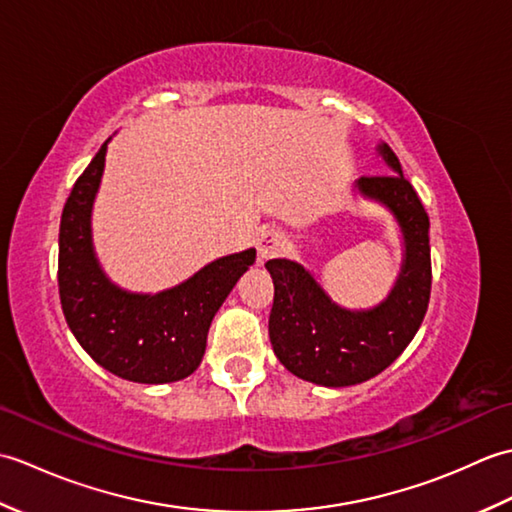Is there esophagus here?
<instances>
[{
	"label": "esophagus",
	"mask_w": 512,
	"mask_h": 512,
	"mask_svg": "<svg viewBox=\"0 0 512 512\" xmlns=\"http://www.w3.org/2000/svg\"><path fill=\"white\" fill-rule=\"evenodd\" d=\"M286 246V239L275 228H268V231H262V235L257 237V253L262 262L270 257H277L281 250Z\"/></svg>",
	"instance_id": "obj_1"
}]
</instances>
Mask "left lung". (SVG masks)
Listing matches in <instances>:
<instances>
[{"label": "left lung", "mask_w": 512, "mask_h": 512, "mask_svg": "<svg viewBox=\"0 0 512 512\" xmlns=\"http://www.w3.org/2000/svg\"><path fill=\"white\" fill-rule=\"evenodd\" d=\"M391 173L363 176L354 189L383 204L402 233V266L385 301L369 310H347L334 303L319 281L290 259H270L275 284L268 334L288 372L323 387H350L383 372L416 336L431 295L429 215L402 176L385 143L378 145Z\"/></svg>", "instance_id": "left-lung-1"}]
</instances>
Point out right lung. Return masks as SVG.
<instances>
[{"mask_svg": "<svg viewBox=\"0 0 512 512\" xmlns=\"http://www.w3.org/2000/svg\"><path fill=\"white\" fill-rule=\"evenodd\" d=\"M107 143L74 182L59 228V297L72 334L96 363L132 383L162 385L202 363L215 312L255 248L215 259L180 286L140 295L112 284L92 244V204L101 187Z\"/></svg>", "mask_w": 512, "mask_h": 512, "instance_id": "add662e5", "label": "right lung"}]
</instances>
